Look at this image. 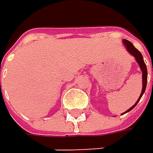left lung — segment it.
<instances>
[{"mask_svg":"<svg viewBox=\"0 0 153 153\" xmlns=\"http://www.w3.org/2000/svg\"><path fill=\"white\" fill-rule=\"evenodd\" d=\"M123 44H124V46H125L127 51H128L131 55H132V56L135 58V60H136L137 63L139 64V66H140V68H141V70H142V72H143V90H142L141 95H140V97L138 98L137 102H136L134 105H133L131 108H129L126 112H124V114H126V113L130 112L131 109H133V108H134V107L136 106V105H137L138 102L140 101L141 97H143V94H144L145 89H146V85H147V76H148V73H147V68H146V65H145V63H144V60H143V58L142 53H141L137 48H135L134 46H133L129 40L123 39Z\"/></svg>","mask_w":153,"mask_h":153,"instance_id":"left-lung-1","label":"left lung"}]
</instances>
